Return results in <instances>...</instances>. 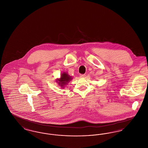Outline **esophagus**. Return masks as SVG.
<instances>
[{
	"label": "esophagus",
	"mask_w": 148,
	"mask_h": 148,
	"mask_svg": "<svg viewBox=\"0 0 148 148\" xmlns=\"http://www.w3.org/2000/svg\"><path fill=\"white\" fill-rule=\"evenodd\" d=\"M80 77H85V74H80Z\"/></svg>",
	"instance_id": "obj_1"
}]
</instances>
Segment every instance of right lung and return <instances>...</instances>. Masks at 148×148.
<instances>
[{
	"label": "right lung",
	"instance_id": "add662e5",
	"mask_svg": "<svg viewBox=\"0 0 148 148\" xmlns=\"http://www.w3.org/2000/svg\"><path fill=\"white\" fill-rule=\"evenodd\" d=\"M72 79V77L69 75L68 73L63 72L60 74V78L56 79V82L61 87V88L63 89L65 88V85H66L69 82H71Z\"/></svg>",
	"mask_w": 148,
	"mask_h": 148
}]
</instances>
